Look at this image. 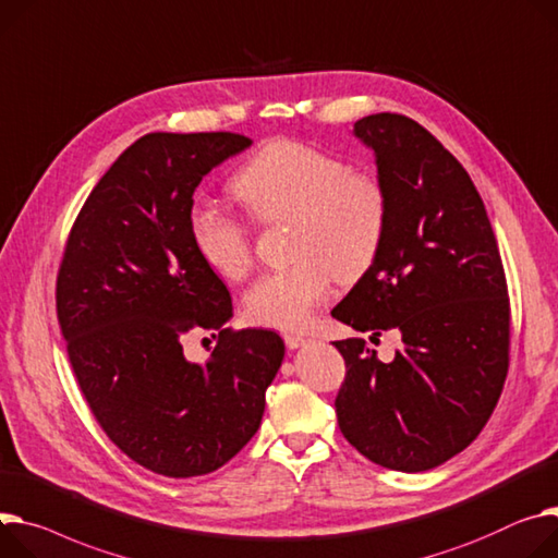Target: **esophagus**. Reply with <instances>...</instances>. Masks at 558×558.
I'll return each mask as SVG.
<instances>
[{
    "label": "esophagus",
    "instance_id": "obj_1",
    "mask_svg": "<svg viewBox=\"0 0 558 558\" xmlns=\"http://www.w3.org/2000/svg\"><path fill=\"white\" fill-rule=\"evenodd\" d=\"M283 341H286V347L292 351V349H299V347H304L306 344V337L304 335H294V332H286L283 335Z\"/></svg>",
    "mask_w": 558,
    "mask_h": 558
}]
</instances>
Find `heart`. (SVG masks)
Segmentation results:
<instances>
[{"mask_svg": "<svg viewBox=\"0 0 558 558\" xmlns=\"http://www.w3.org/2000/svg\"><path fill=\"white\" fill-rule=\"evenodd\" d=\"M234 196L262 226L288 223V268L256 279L243 313L252 324L296 330L326 302L332 277L357 281L375 264L389 226V190L371 169L304 141L277 138L232 181ZM187 230L201 262L226 281L254 266L252 232L217 203H194Z\"/></svg>", "mask_w": 558, "mask_h": 558, "instance_id": "1", "label": "heart"}]
</instances>
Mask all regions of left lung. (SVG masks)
<instances>
[{
    "instance_id": "left-lung-1",
    "label": "left lung",
    "mask_w": 558,
    "mask_h": 558,
    "mask_svg": "<svg viewBox=\"0 0 558 558\" xmlns=\"http://www.w3.org/2000/svg\"><path fill=\"white\" fill-rule=\"evenodd\" d=\"M355 136L375 151L389 226L332 317L373 335L396 328L404 349L387 364L364 339L335 341L347 362L335 411L362 456L415 474L474 442L496 409L509 368L507 279L474 181L434 134L373 113Z\"/></svg>"
}]
</instances>
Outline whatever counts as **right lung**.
<instances>
[{
  "label": "right lung",
  "mask_w": 558,
  "mask_h": 558,
  "mask_svg": "<svg viewBox=\"0 0 558 558\" xmlns=\"http://www.w3.org/2000/svg\"><path fill=\"white\" fill-rule=\"evenodd\" d=\"M245 147L232 132L143 136L84 201L58 270L84 400L122 453L167 478L211 474L250 442L283 360L275 330L226 326L230 292L187 230L203 177ZM194 329L218 337L205 365L182 355Z\"/></svg>",
  "instance_id": "1"
}]
</instances>
